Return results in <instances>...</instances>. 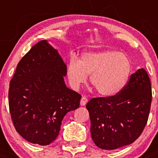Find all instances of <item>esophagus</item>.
<instances>
[{
  "label": "esophagus",
  "instance_id": "obj_1",
  "mask_svg": "<svg viewBox=\"0 0 158 158\" xmlns=\"http://www.w3.org/2000/svg\"><path fill=\"white\" fill-rule=\"evenodd\" d=\"M88 98H86V97L85 96H82V98H81V101H80V105L82 106H85V105H86V103L88 102Z\"/></svg>",
  "mask_w": 158,
  "mask_h": 158
}]
</instances>
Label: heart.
Wrapping results in <instances>:
<instances>
[{"label": "heart", "mask_w": 158, "mask_h": 158, "mask_svg": "<svg viewBox=\"0 0 158 158\" xmlns=\"http://www.w3.org/2000/svg\"><path fill=\"white\" fill-rule=\"evenodd\" d=\"M132 69L130 58L114 49H104L82 54L79 60L71 58L66 74L70 83L78 88L90 76L92 87L103 96H114L122 92Z\"/></svg>", "instance_id": "b5f03b06"}]
</instances>
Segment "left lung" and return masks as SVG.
I'll list each match as a JSON object with an SVG mask.
<instances>
[{
    "label": "left lung",
    "mask_w": 158,
    "mask_h": 158,
    "mask_svg": "<svg viewBox=\"0 0 158 158\" xmlns=\"http://www.w3.org/2000/svg\"><path fill=\"white\" fill-rule=\"evenodd\" d=\"M151 97L149 76L145 70L140 69L131 75L118 94L92 98L86 109L95 145L114 150L136 141L147 125Z\"/></svg>",
    "instance_id": "obj_1"
}]
</instances>
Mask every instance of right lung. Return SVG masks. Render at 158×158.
I'll return each instance as SVG.
<instances>
[{
	"label": "right lung",
	"instance_id": "1",
	"mask_svg": "<svg viewBox=\"0 0 158 158\" xmlns=\"http://www.w3.org/2000/svg\"><path fill=\"white\" fill-rule=\"evenodd\" d=\"M66 75L61 56L45 40L17 64L10 82L9 109L16 131L29 142L52 143L64 116L79 107L82 95L66 86Z\"/></svg>",
	"mask_w": 158,
	"mask_h": 158
}]
</instances>
